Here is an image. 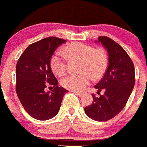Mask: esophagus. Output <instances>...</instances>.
I'll return each mask as SVG.
<instances>
[{
  "mask_svg": "<svg viewBox=\"0 0 147 147\" xmlns=\"http://www.w3.org/2000/svg\"><path fill=\"white\" fill-rule=\"evenodd\" d=\"M74 93H75L76 94V95H78V97H81L82 95H83V92H76V91H74Z\"/></svg>",
  "mask_w": 147,
  "mask_h": 147,
  "instance_id": "34e87169",
  "label": "esophagus"
}]
</instances>
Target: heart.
<instances>
[{
    "label": "heart",
    "mask_w": 147,
    "mask_h": 147,
    "mask_svg": "<svg viewBox=\"0 0 147 147\" xmlns=\"http://www.w3.org/2000/svg\"><path fill=\"white\" fill-rule=\"evenodd\" d=\"M62 55L67 60L80 61L81 74L68 75L61 80L64 88L73 91H81L92 80H98L105 74L108 65V55L103 48L82 42H71L64 47ZM50 67L55 75L62 76L67 71V63L63 58L55 55L50 60Z\"/></svg>",
    "instance_id": "heart-1"
}]
</instances>
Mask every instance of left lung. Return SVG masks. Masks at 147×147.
<instances>
[{
	"mask_svg": "<svg viewBox=\"0 0 147 147\" xmlns=\"http://www.w3.org/2000/svg\"><path fill=\"white\" fill-rule=\"evenodd\" d=\"M107 49L109 65L102 80L94 88L97 94L103 89L105 94L98 97L92 94L93 102L85 107L86 114L97 121H107L118 114L124 108L135 83V67L127 53L119 44L107 36L98 40Z\"/></svg>",
	"mask_w": 147,
	"mask_h": 147,
	"instance_id": "1",
	"label": "left lung"
}]
</instances>
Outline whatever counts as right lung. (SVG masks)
<instances>
[{
  "label": "right lung",
  "mask_w": 147,
  "mask_h": 147,
  "mask_svg": "<svg viewBox=\"0 0 147 147\" xmlns=\"http://www.w3.org/2000/svg\"><path fill=\"white\" fill-rule=\"evenodd\" d=\"M65 42L59 38H45L29 45L17 61V94L24 109L35 119L46 121L55 117L68 92L58 86L50 64L55 50ZM48 85L55 88L45 92Z\"/></svg>",
  "instance_id": "right-lung-1"
}]
</instances>
